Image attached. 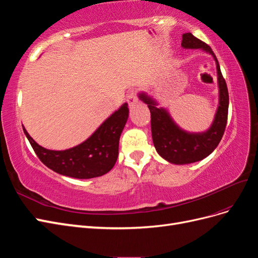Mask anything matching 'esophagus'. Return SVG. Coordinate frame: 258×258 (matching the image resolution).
I'll use <instances>...</instances> for the list:
<instances>
[{"label":"esophagus","instance_id":"esophagus-1","mask_svg":"<svg viewBox=\"0 0 258 258\" xmlns=\"http://www.w3.org/2000/svg\"><path fill=\"white\" fill-rule=\"evenodd\" d=\"M127 102L130 107H134L139 103V99L137 96V91L136 90H130L128 96H127Z\"/></svg>","mask_w":258,"mask_h":258}]
</instances>
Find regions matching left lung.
<instances>
[{"label": "left lung", "mask_w": 258, "mask_h": 258, "mask_svg": "<svg viewBox=\"0 0 258 258\" xmlns=\"http://www.w3.org/2000/svg\"><path fill=\"white\" fill-rule=\"evenodd\" d=\"M182 47L201 49L212 54L216 62L220 102L212 126L205 132L190 134L179 128L165 108L157 107L158 104L153 98L148 97L144 92L140 93L139 98L147 104L151 111L152 137L156 151L163 159L175 165H186L202 160L215 150L225 132L229 105L227 85L222 75L218 61L210 46L198 40L191 33H185L183 34Z\"/></svg>", "instance_id": "left-lung-1"}]
</instances>
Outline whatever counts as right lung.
Here are the masks:
<instances>
[{"label": "right lung", "instance_id": "1", "mask_svg": "<svg viewBox=\"0 0 258 258\" xmlns=\"http://www.w3.org/2000/svg\"><path fill=\"white\" fill-rule=\"evenodd\" d=\"M129 115L123 103L80 145L66 151H50L38 145L22 127L37 157L54 172L75 178H92L107 173L118 157L119 138Z\"/></svg>", "mask_w": 258, "mask_h": 258}]
</instances>
